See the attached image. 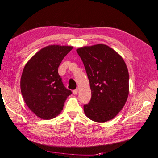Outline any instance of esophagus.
I'll use <instances>...</instances> for the list:
<instances>
[{
    "label": "esophagus",
    "mask_w": 158,
    "mask_h": 158,
    "mask_svg": "<svg viewBox=\"0 0 158 158\" xmlns=\"http://www.w3.org/2000/svg\"><path fill=\"white\" fill-rule=\"evenodd\" d=\"M78 89H74V90L73 91V94H74V95H76L77 94H78Z\"/></svg>",
    "instance_id": "esophagus-1"
}]
</instances>
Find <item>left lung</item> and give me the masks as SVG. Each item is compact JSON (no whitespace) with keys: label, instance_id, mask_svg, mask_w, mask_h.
<instances>
[{"label":"left lung","instance_id":"left-lung-1","mask_svg":"<svg viewBox=\"0 0 158 158\" xmlns=\"http://www.w3.org/2000/svg\"><path fill=\"white\" fill-rule=\"evenodd\" d=\"M83 62L91 90V98L84 105L87 117L98 123L115 118L129 96V71L123 58L103 44L76 50Z\"/></svg>","mask_w":158,"mask_h":158}]
</instances>
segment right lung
<instances>
[{
	"mask_svg": "<svg viewBox=\"0 0 158 158\" xmlns=\"http://www.w3.org/2000/svg\"><path fill=\"white\" fill-rule=\"evenodd\" d=\"M71 46L49 45L38 52L24 67L20 89L26 105L40 118L52 119L63 109L72 92L64 87L58 69Z\"/></svg>",
	"mask_w": 158,
	"mask_h": 158,
	"instance_id": "right-lung-1",
	"label": "right lung"
}]
</instances>
